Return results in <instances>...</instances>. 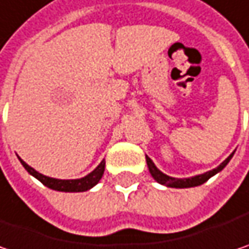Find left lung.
<instances>
[{
	"mask_svg": "<svg viewBox=\"0 0 249 249\" xmlns=\"http://www.w3.org/2000/svg\"><path fill=\"white\" fill-rule=\"evenodd\" d=\"M232 155H234V152L230 155L226 160H224L221 165H218V166H217L215 169L209 170V172H206V173H203V175H197V176H193V178H186V179H178V178H172V176L165 175L163 172H160L159 169L155 166V163L152 162V159H151L149 156H146V163H148L149 173L152 175V178H154L155 180H156L158 183H160V184H163V186H166V187L186 189V187H195V186H200V184H203V183L207 182V180H209L212 176H214L215 173L221 172V170H223V169L227 166V163L231 160Z\"/></svg>",
	"mask_w": 249,
	"mask_h": 249,
	"instance_id": "1",
	"label": "left lung"
}]
</instances>
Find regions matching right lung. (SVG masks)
I'll return each instance as SVG.
<instances>
[{"instance_id": "1", "label": "right lung", "mask_w": 249, "mask_h": 249, "mask_svg": "<svg viewBox=\"0 0 249 249\" xmlns=\"http://www.w3.org/2000/svg\"><path fill=\"white\" fill-rule=\"evenodd\" d=\"M18 159L22 163L23 168L28 170V173H31L34 178H36L37 180L40 183H43L46 187H49L52 190L69 192V193H73V192H86V190H90L91 187H94L95 184L100 182V179L103 178L104 168H106V162L101 160V163L93 172H90L87 176H84L81 179H69V180H65V179H54V178L45 176V175L39 173L34 168H31L26 162H23L21 158H18Z\"/></svg>"}]
</instances>
